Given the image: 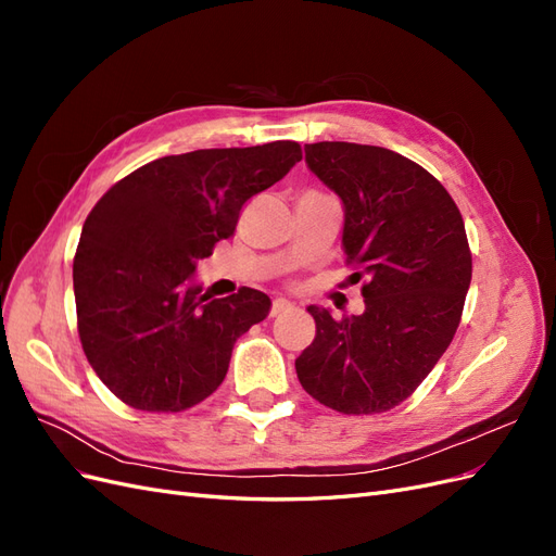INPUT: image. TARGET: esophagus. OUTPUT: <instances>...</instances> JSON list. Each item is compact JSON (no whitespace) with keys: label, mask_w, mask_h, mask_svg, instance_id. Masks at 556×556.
I'll return each mask as SVG.
<instances>
[{"label":"esophagus","mask_w":556,"mask_h":556,"mask_svg":"<svg viewBox=\"0 0 556 556\" xmlns=\"http://www.w3.org/2000/svg\"><path fill=\"white\" fill-rule=\"evenodd\" d=\"M288 311H292V304H290V301H285V299H276L274 304H271V317H278V315L288 313Z\"/></svg>","instance_id":"34e87169"}]
</instances>
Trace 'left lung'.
I'll return each mask as SVG.
<instances>
[{
  "mask_svg": "<svg viewBox=\"0 0 556 556\" xmlns=\"http://www.w3.org/2000/svg\"><path fill=\"white\" fill-rule=\"evenodd\" d=\"M306 162L343 201L345 264L366 278V308L336 319L308 306L315 339L296 376L336 413H387L431 374L462 323L473 274L464 217L439 180L394 150L319 141Z\"/></svg>",
  "mask_w": 556,
  "mask_h": 556,
  "instance_id": "1",
  "label": "left lung"
}]
</instances>
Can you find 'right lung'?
Returning <instances> with one entry per match:
<instances>
[{
  "instance_id": "add662e5",
  "label": "right lung",
  "mask_w": 556,
  "mask_h": 556,
  "mask_svg": "<svg viewBox=\"0 0 556 556\" xmlns=\"http://www.w3.org/2000/svg\"><path fill=\"white\" fill-rule=\"evenodd\" d=\"M299 160L296 141L192 150L139 166L97 201L74 255L76 323L94 374L127 406L182 413L220 387L271 299L252 288L213 299L190 276L233 237L245 201Z\"/></svg>"
}]
</instances>
